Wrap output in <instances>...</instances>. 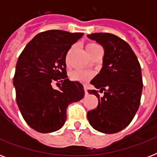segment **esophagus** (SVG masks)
<instances>
[{
	"label": "esophagus",
	"mask_w": 157,
	"mask_h": 157,
	"mask_svg": "<svg viewBox=\"0 0 157 157\" xmlns=\"http://www.w3.org/2000/svg\"><path fill=\"white\" fill-rule=\"evenodd\" d=\"M84 90H85V94H86V95H87L89 93H88V90H87V89H86V86L84 87Z\"/></svg>",
	"instance_id": "obj_1"
}]
</instances>
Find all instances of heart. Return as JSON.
I'll return each instance as SVG.
<instances>
[{
  "label": "heart",
  "mask_w": 157,
  "mask_h": 157,
  "mask_svg": "<svg viewBox=\"0 0 157 157\" xmlns=\"http://www.w3.org/2000/svg\"><path fill=\"white\" fill-rule=\"evenodd\" d=\"M101 47L95 43H88L86 45V50L90 56H92L94 53H96L98 50H100ZM94 74L90 71H74L71 72V78L75 81H79L81 83H86L93 77Z\"/></svg>",
  "instance_id": "obj_1"
}]
</instances>
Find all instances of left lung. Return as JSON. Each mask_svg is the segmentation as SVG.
Segmentation results:
<instances>
[{
  "mask_svg": "<svg viewBox=\"0 0 157 157\" xmlns=\"http://www.w3.org/2000/svg\"><path fill=\"white\" fill-rule=\"evenodd\" d=\"M104 50L103 67L90 83L98 90H88L98 99V106L89 111L87 118L94 129L115 134L132 121L139 109L143 90L141 67L126 41L107 33L87 35Z\"/></svg>",
  "mask_w": 157,
  "mask_h": 157,
  "instance_id": "1",
  "label": "left lung"
}]
</instances>
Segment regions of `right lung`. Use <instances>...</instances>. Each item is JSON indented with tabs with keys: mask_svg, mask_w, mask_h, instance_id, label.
I'll list each match as a JSON object with an SVG mask.
<instances>
[{
	"mask_svg": "<svg viewBox=\"0 0 157 157\" xmlns=\"http://www.w3.org/2000/svg\"><path fill=\"white\" fill-rule=\"evenodd\" d=\"M83 33L49 30L35 36L19 55L13 76L16 102L27 124L40 133L59 130L70 103L85 95L83 86L69 81L66 56ZM61 82L59 90L52 87ZM58 84V83H56Z\"/></svg>",
	"mask_w": 157,
	"mask_h": 157,
	"instance_id": "1",
	"label": "right lung"
}]
</instances>
